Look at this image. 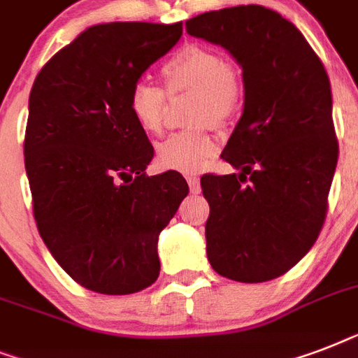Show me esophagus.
<instances>
[{
  "mask_svg": "<svg viewBox=\"0 0 358 358\" xmlns=\"http://www.w3.org/2000/svg\"><path fill=\"white\" fill-rule=\"evenodd\" d=\"M187 184H189V189L193 195H199V193H201V180L196 178V176H193V174L187 176Z\"/></svg>",
  "mask_w": 358,
  "mask_h": 358,
  "instance_id": "obj_1",
  "label": "esophagus"
}]
</instances>
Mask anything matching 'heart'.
Returning <instances> with one entry per match:
<instances>
[{
    "instance_id": "1",
    "label": "heart",
    "mask_w": 358,
    "mask_h": 358,
    "mask_svg": "<svg viewBox=\"0 0 358 358\" xmlns=\"http://www.w3.org/2000/svg\"><path fill=\"white\" fill-rule=\"evenodd\" d=\"M162 78L167 94L193 91L191 120L199 128L169 135L157 145L159 167L176 173H201L217 156V139L210 122L227 126L241 109V78L217 52L204 46H185L165 61ZM165 92L146 81L135 83L128 98L129 113L146 134H157L165 115Z\"/></svg>"
}]
</instances>
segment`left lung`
Wrapping results in <instances>:
<instances>
[{
	"instance_id": "8db88e82",
	"label": "left lung",
	"mask_w": 358,
	"mask_h": 358,
	"mask_svg": "<svg viewBox=\"0 0 358 358\" xmlns=\"http://www.w3.org/2000/svg\"><path fill=\"white\" fill-rule=\"evenodd\" d=\"M187 33L243 69V115L223 157L239 174H204L208 260L238 282L289 271L316 243L338 162L331 83L301 31L262 5L199 14Z\"/></svg>"
}]
</instances>
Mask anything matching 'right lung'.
I'll list each match as a JSON object with an SVG mask.
<instances>
[{
    "label": "right lung",
    "mask_w": 358,
    "mask_h": 358,
    "mask_svg": "<svg viewBox=\"0 0 358 358\" xmlns=\"http://www.w3.org/2000/svg\"><path fill=\"white\" fill-rule=\"evenodd\" d=\"M182 36V22L92 25L59 50L29 94L24 157L38 234L83 288L128 295L159 275L157 236L189 187L145 173L154 146L128 108L148 66Z\"/></svg>",
    "instance_id": "obj_1"
}]
</instances>
